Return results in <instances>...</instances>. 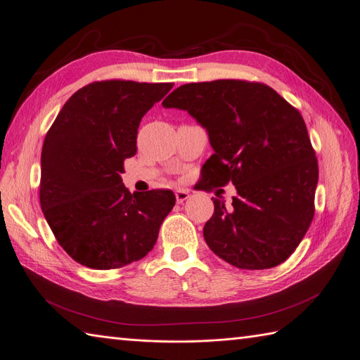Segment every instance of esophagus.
I'll list each match as a JSON object with an SVG mask.
<instances>
[{
    "label": "esophagus",
    "mask_w": 360,
    "mask_h": 360,
    "mask_svg": "<svg viewBox=\"0 0 360 360\" xmlns=\"http://www.w3.org/2000/svg\"><path fill=\"white\" fill-rule=\"evenodd\" d=\"M189 198V191L186 189H179L176 191V200L179 204H181L183 201H186Z\"/></svg>",
    "instance_id": "esophagus-1"
}]
</instances>
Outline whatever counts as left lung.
Listing matches in <instances>:
<instances>
[{
    "mask_svg": "<svg viewBox=\"0 0 360 360\" xmlns=\"http://www.w3.org/2000/svg\"><path fill=\"white\" fill-rule=\"evenodd\" d=\"M165 108L188 111L214 153L198 189L233 181L230 207L212 198L205 243L238 269L275 267L296 250L314 217L319 163L300 112L266 84L238 79L184 84Z\"/></svg>",
    "mask_w": 360,
    "mask_h": 360,
    "instance_id": "obj_1",
    "label": "left lung"
}]
</instances>
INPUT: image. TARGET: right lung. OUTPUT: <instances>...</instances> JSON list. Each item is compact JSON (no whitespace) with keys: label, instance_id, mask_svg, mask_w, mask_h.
Returning <instances> with one entry per match:
<instances>
[{"label":"right lung","instance_id":"1","mask_svg":"<svg viewBox=\"0 0 360 360\" xmlns=\"http://www.w3.org/2000/svg\"><path fill=\"white\" fill-rule=\"evenodd\" d=\"M174 84L99 81L64 103L41 148L40 205L60 246L85 267L108 270L144 258L176 204L171 191L130 193L124 159L138 127Z\"/></svg>","mask_w":360,"mask_h":360}]
</instances>
